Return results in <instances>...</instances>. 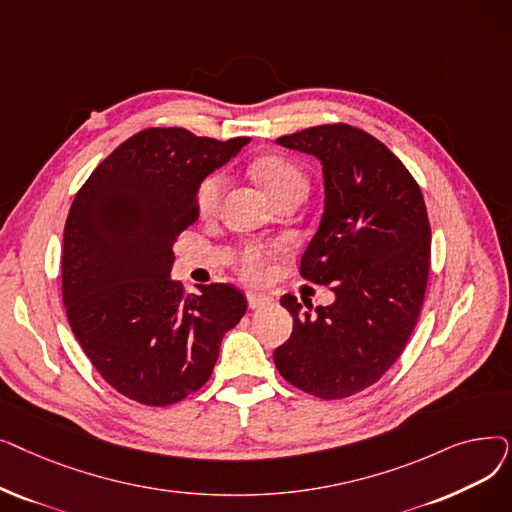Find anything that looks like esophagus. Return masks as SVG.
Masks as SVG:
<instances>
[{"mask_svg":"<svg viewBox=\"0 0 512 512\" xmlns=\"http://www.w3.org/2000/svg\"><path fill=\"white\" fill-rule=\"evenodd\" d=\"M247 301H249L251 309H263V307L274 303L272 297H267V294H259V292H249L247 294Z\"/></svg>","mask_w":512,"mask_h":512,"instance_id":"1","label":"esophagus"}]
</instances>
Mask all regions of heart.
Here are the masks:
<instances>
[{
	"label": "heart",
	"instance_id": "obj_1",
	"mask_svg": "<svg viewBox=\"0 0 512 512\" xmlns=\"http://www.w3.org/2000/svg\"><path fill=\"white\" fill-rule=\"evenodd\" d=\"M251 172L263 184V188L270 193L274 201H278L290 191H297V188L307 191L305 172L286 157H280V155L261 157L251 166ZM224 191H226V178L222 174L207 176L199 186V195H197L199 211L203 215H213L220 207ZM238 272L249 282H261L267 274L263 253L255 247L242 251L238 257Z\"/></svg>",
	"mask_w": 512,
	"mask_h": 512
}]
</instances>
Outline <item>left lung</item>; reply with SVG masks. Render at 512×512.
<instances>
[{
	"instance_id": "left-lung-1",
	"label": "left lung",
	"mask_w": 512,
	"mask_h": 512,
	"mask_svg": "<svg viewBox=\"0 0 512 512\" xmlns=\"http://www.w3.org/2000/svg\"><path fill=\"white\" fill-rule=\"evenodd\" d=\"M276 145L321 161L324 213L301 274L332 284L334 303L309 313L284 294L292 334L274 363L303 392L353 396L392 367L417 324L432 249L421 188L384 143L355 126H313Z\"/></svg>"
}]
</instances>
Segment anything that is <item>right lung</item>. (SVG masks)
I'll return each mask as SVG.
<instances>
[{"instance_id": "1", "label": "right lung", "mask_w": 512, "mask_h": 512, "mask_svg": "<svg viewBox=\"0 0 512 512\" xmlns=\"http://www.w3.org/2000/svg\"><path fill=\"white\" fill-rule=\"evenodd\" d=\"M251 139L215 141L149 128L107 155L64 228L62 297L72 334L101 378L149 407L197 392L247 311L230 284L182 292L174 242L197 215L201 182Z\"/></svg>"}]
</instances>
